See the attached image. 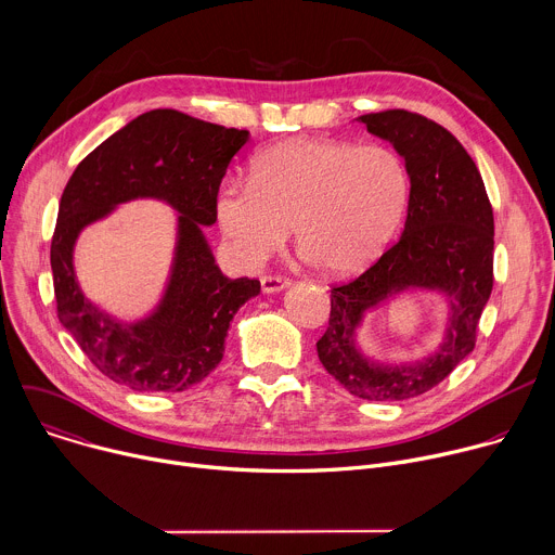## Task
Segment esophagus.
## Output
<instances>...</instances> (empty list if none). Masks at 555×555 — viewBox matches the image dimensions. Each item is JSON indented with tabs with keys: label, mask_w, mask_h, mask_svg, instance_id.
<instances>
[{
	"label": "esophagus",
	"mask_w": 555,
	"mask_h": 555,
	"mask_svg": "<svg viewBox=\"0 0 555 555\" xmlns=\"http://www.w3.org/2000/svg\"><path fill=\"white\" fill-rule=\"evenodd\" d=\"M287 285H289V279H285V276H263V279H261V289H263L266 294L281 292V289H285Z\"/></svg>",
	"instance_id": "esophagus-1"
}]
</instances>
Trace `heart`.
Instances as JSON below:
<instances>
[{
    "mask_svg": "<svg viewBox=\"0 0 555 555\" xmlns=\"http://www.w3.org/2000/svg\"><path fill=\"white\" fill-rule=\"evenodd\" d=\"M409 169L388 146L292 138L255 155L250 182L221 184L217 223L236 263L257 268L289 236L332 276L366 270L400 228Z\"/></svg>",
    "mask_w": 555,
    "mask_h": 555,
    "instance_id": "obj_1",
    "label": "heart"
}]
</instances>
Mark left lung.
<instances>
[{"label":"left lung","mask_w":555,"mask_h":555,"mask_svg":"<svg viewBox=\"0 0 555 555\" xmlns=\"http://www.w3.org/2000/svg\"><path fill=\"white\" fill-rule=\"evenodd\" d=\"M404 157L411 180L404 232L366 272L332 289L330 327L315 343L327 373L369 402L409 400L437 386L474 349L494 285V215L483 178L441 125L388 109L356 118ZM449 300L442 343L415 363L386 365L357 345L363 315L404 291Z\"/></svg>","instance_id":"obj_1"}]
</instances>
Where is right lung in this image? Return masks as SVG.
I'll list each match as a JSON object with an SVG mask.
<instances>
[{
  "label": "right lung",
  "instance_id": "obj_1",
  "mask_svg": "<svg viewBox=\"0 0 555 555\" xmlns=\"http://www.w3.org/2000/svg\"><path fill=\"white\" fill-rule=\"evenodd\" d=\"M250 140L176 109H151L78 165L61 195L50 266L56 313L92 364L133 390L180 392L223 358L232 315L261 292L255 279H228L204 225L234 153ZM131 198H160L179 210L175 263L164 298L144 320L120 324L85 298L73 274L77 234Z\"/></svg>",
  "mask_w": 555,
  "mask_h": 555
}]
</instances>
